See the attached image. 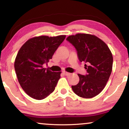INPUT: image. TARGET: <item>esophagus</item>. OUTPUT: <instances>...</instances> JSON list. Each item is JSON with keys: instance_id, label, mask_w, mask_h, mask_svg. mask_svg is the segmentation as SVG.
I'll return each mask as SVG.
<instances>
[{"instance_id": "1", "label": "esophagus", "mask_w": 129, "mask_h": 129, "mask_svg": "<svg viewBox=\"0 0 129 129\" xmlns=\"http://www.w3.org/2000/svg\"><path fill=\"white\" fill-rule=\"evenodd\" d=\"M63 73L64 74L66 75V76H68V75H71V73H68V72H66V71H63Z\"/></svg>"}]
</instances>
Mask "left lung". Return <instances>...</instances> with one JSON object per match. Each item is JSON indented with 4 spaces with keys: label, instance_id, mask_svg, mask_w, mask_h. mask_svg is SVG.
<instances>
[{
    "label": "left lung",
    "instance_id": "1",
    "mask_svg": "<svg viewBox=\"0 0 129 129\" xmlns=\"http://www.w3.org/2000/svg\"><path fill=\"white\" fill-rule=\"evenodd\" d=\"M67 40L73 45L77 51L81 62L84 61L87 74H78L80 81L72 85L77 95L85 99L95 97L102 91L110 76L113 58L107 44L94 35L77 34L70 35Z\"/></svg>",
    "mask_w": 129,
    "mask_h": 129
}]
</instances>
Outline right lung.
Listing matches in <instances>:
<instances>
[{
    "mask_svg": "<svg viewBox=\"0 0 129 129\" xmlns=\"http://www.w3.org/2000/svg\"><path fill=\"white\" fill-rule=\"evenodd\" d=\"M66 35H42L28 39L15 58V70L20 86L30 97L42 100L55 90L61 72H52L43 67L52 59Z\"/></svg>",
    "mask_w": 129,
    "mask_h": 129,
    "instance_id": "right-lung-1",
    "label": "right lung"
}]
</instances>
